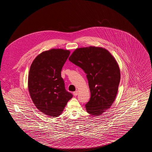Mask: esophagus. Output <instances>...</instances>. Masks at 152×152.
I'll use <instances>...</instances> for the list:
<instances>
[{"mask_svg":"<svg viewBox=\"0 0 152 152\" xmlns=\"http://www.w3.org/2000/svg\"><path fill=\"white\" fill-rule=\"evenodd\" d=\"M77 94H78V91H76L73 92V95H74L75 96H76L77 95Z\"/></svg>","mask_w":152,"mask_h":152,"instance_id":"34e87169","label":"esophagus"}]
</instances>
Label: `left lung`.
I'll use <instances>...</instances> for the list:
<instances>
[{
  "instance_id": "obj_1",
  "label": "left lung",
  "mask_w": 152,
  "mask_h": 152,
  "mask_svg": "<svg viewBox=\"0 0 152 152\" xmlns=\"http://www.w3.org/2000/svg\"><path fill=\"white\" fill-rule=\"evenodd\" d=\"M69 61L86 75L91 92L87 112L98 116L110 109L116 97L120 72L113 55L105 49L90 46L76 49Z\"/></svg>"
}]
</instances>
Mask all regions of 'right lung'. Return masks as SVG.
Returning <instances> with one entry per match:
<instances>
[{"label":"right lung","mask_w":152,"mask_h":152,"mask_svg":"<svg viewBox=\"0 0 152 152\" xmlns=\"http://www.w3.org/2000/svg\"><path fill=\"white\" fill-rule=\"evenodd\" d=\"M70 53L61 49L43 52L31 66L28 77L31 97L37 109L49 116L61 115L73 97L65 88L61 73Z\"/></svg>","instance_id":"add662e5"}]
</instances>
